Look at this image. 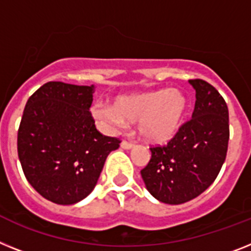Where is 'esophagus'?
<instances>
[{"instance_id": "1", "label": "esophagus", "mask_w": 251, "mask_h": 251, "mask_svg": "<svg viewBox=\"0 0 251 251\" xmlns=\"http://www.w3.org/2000/svg\"><path fill=\"white\" fill-rule=\"evenodd\" d=\"M121 148L122 149H126V151H129V149H131L132 147H134V144H131V143H127V142H121Z\"/></svg>"}]
</instances>
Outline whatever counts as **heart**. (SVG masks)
Wrapping results in <instances>:
<instances>
[{
	"mask_svg": "<svg viewBox=\"0 0 251 251\" xmlns=\"http://www.w3.org/2000/svg\"><path fill=\"white\" fill-rule=\"evenodd\" d=\"M186 96L176 88H161L142 93L116 97L111 104L94 106L92 115L109 130L138 122L139 135L151 144L171 142L184 125L187 113Z\"/></svg>",
	"mask_w": 251,
	"mask_h": 251,
	"instance_id": "obj_1",
	"label": "heart"
}]
</instances>
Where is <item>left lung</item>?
Segmentation results:
<instances>
[{"label": "left lung", "mask_w": 251, "mask_h": 251, "mask_svg": "<svg viewBox=\"0 0 251 251\" xmlns=\"http://www.w3.org/2000/svg\"><path fill=\"white\" fill-rule=\"evenodd\" d=\"M189 84L197 93L191 120L166 147L151 148V161L140 172L147 190L166 204L185 203L207 190L227 154L226 102L204 80H189Z\"/></svg>", "instance_id": "obj_1"}]
</instances>
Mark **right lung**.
<instances>
[{"mask_svg":"<svg viewBox=\"0 0 251 251\" xmlns=\"http://www.w3.org/2000/svg\"><path fill=\"white\" fill-rule=\"evenodd\" d=\"M94 85L50 81L30 97L18 132L25 177L42 197L79 203L96 187L120 140L100 134L89 112Z\"/></svg>","mask_w":251,"mask_h":251,"instance_id":"obj_1","label":"right lung"}]
</instances>
